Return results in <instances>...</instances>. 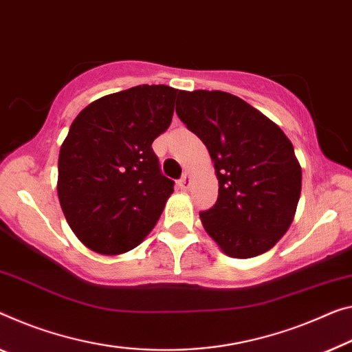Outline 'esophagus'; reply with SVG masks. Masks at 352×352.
Listing matches in <instances>:
<instances>
[{
	"mask_svg": "<svg viewBox=\"0 0 352 352\" xmlns=\"http://www.w3.org/2000/svg\"><path fill=\"white\" fill-rule=\"evenodd\" d=\"M177 186H179V188L181 190H187L188 188V186H190V177H188V173L186 171L182 175V177L179 181H177Z\"/></svg>",
	"mask_w": 352,
	"mask_h": 352,
	"instance_id": "esophagus-1",
	"label": "esophagus"
}]
</instances>
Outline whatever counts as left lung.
Wrapping results in <instances>:
<instances>
[{
  "instance_id": "left-lung-1",
  "label": "left lung",
  "mask_w": 352,
  "mask_h": 352,
  "mask_svg": "<svg viewBox=\"0 0 352 352\" xmlns=\"http://www.w3.org/2000/svg\"><path fill=\"white\" fill-rule=\"evenodd\" d=\"M176 113L206 144L219 197L201 210L204 230L232 258L267 252L288 231L299 203L302 170L277 124L223 91H181Z\"/></svg>"
}]
</instances>
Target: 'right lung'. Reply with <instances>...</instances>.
I'll use <instances>...</instances> for the list:
<instances>
[{"instance_id":"right-lung-1","label":"right lung","mask_w":352,"mask_h":352,"mask_svg":"<svg viewBox=\"0 0 352 352\" xmlns=\"http://www.w3.org/2000/svg\"><path fill=\"white\" fill-rule=\"evenodd\" d=\"M179 91L140 85L94 100L59 151L58 197L70 228L102 255L137 247L157 223L175 181L153 142L168 129Z\"/></svg>"}]
</instances>
